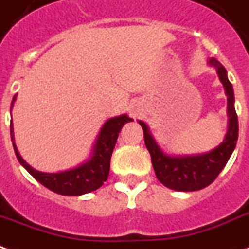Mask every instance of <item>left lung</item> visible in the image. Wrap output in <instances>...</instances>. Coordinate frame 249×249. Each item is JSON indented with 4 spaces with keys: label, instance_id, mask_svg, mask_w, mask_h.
<instances>
[{
    "label": "left lung",
    "instance_id": "left-lung-1",
    "mask_svg": "<svg viewBox=\"0 0 249 249\" xmlns=\"http://www.w3.org/2000/svg\"><path fill=\"white\" fill-rule=\"evenodd\" d=\"M210 64L218 68V75L222 80L228 100V117L230 125L226 139L218 148L210 153L200 156H187V157H169L160 150L157 143L149 134L148 126L142 121H139L143 129V140L146 149L152 157V165L158 181L162 185L177 191H195L204 189L211 185L219 173L226 166L233 149L236 146L239 123L235 107H233L232 84L227 78V71L218 60L211 59Z\"/></svg>",
    "mask_w": 249,
    "mask_h": 249
}]
</instances>
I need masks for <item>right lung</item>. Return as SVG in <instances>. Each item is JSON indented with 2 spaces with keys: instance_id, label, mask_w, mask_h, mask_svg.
<instances>
[{
  "instance_id": "obj_1",
  "label": "right lung",
  "mask_w": 249,
  "mask_h": 249,
  "mask_svg": "<svg viewBox=\"0 0 249 249\" xmlns=\"http://www.w3.org/2000/svg\"><path fill=\"white\" fill-rule=\"evenodd\" d=\"M14 100H16V96L13 97V101ZM128 121H132V119L125 115L108 120L106 124L103 125L100 134L97 137L93 157L76 169L63 171V173H42V171L34 170L22 160L14 142H13V146H14V152H16L18 161L21 162L23 167L36 181L40 182L47 189L62 195L87 194V193L97 190L107 181L108 174H109L112 152L115 149L120 130ZM10 134L13 140L12 123H10Z\"/></svg>"
}]
</instances>
